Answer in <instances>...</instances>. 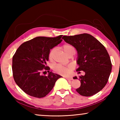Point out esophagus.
I'll return each mask as SVG.
<instances>
[{
	"label": "esophagus",
	"mask_w": 120,
	"mask_h": 120,
	"mask_svg": "<svg viewBox=\"0 0 120 120\" xmlns=\"http://www.w3.org/2000/svg\"><path fill=\"white\" fill-rule=\"evenodd\" d=\"M68 80H73V78H71V77H65Z\"/></svg>",
	"instance_id": "esophagus-1"
}]
</instances>
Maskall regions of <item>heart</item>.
I'll use <instances>...</instances> for the list:
<instances>
[{
	"label": "heart",
	"mask_w": 120,
	"mask_h": 120,
	"mask_svg": "<svg viewBox=\"0 0 120 120\" xmlns=\"http://www.w3.org/2000/svg\"><path fill=\"white\" fill-rule=\"evenodd\" d=\"M62 49L64 52L68 55L69 53H75V48L72 45L70 44H65L62 46ZM55 51V48H52L51 50L50 51L49 53V59L50 60H52L53 59V56L54 52ZM72 68V66L69 67H64L62 66L60 64H56L54 67V70L58 73L59 74L62 75H68L69 74L70 71L71 70Z\"/></svg>",
	"instance_id": "heart-1"
}]
</instances>
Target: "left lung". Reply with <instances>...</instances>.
Instances as JSON below:
<instances>
[{
	"label": "left lung",
	"instance_id": "obj_1",
	"mask_svg": "<svg viewBox=\"0 0 120 120\" xmlns=\"http://www.w3.org/2000/svg\"><path fill=\"white\" fill-rule=\"evenodd\" d=\"M62 38L77 51L79 67L77 71L85 72L84 76L79 77L81 85L76 91L84 96L96 94L107 84L112 70L111 59L105 46L87 33L64 36ZM73 78L76 79L77 77Z\"/></svg>",
	"mask_w": 120,
	"mask_h": 120
}]
</instances>
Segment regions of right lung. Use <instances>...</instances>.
Segmentation results:
<instances>
[{"mask_svg":"<svg viewBox=\"0 0 120 120\" xmlns=\"http://www.w3.org/2000/svg\"><path fill=\"white\" fill-rule=\"evenodd\" d=\"M62 36H38L24 42L16 50L12 62L13 77L26 94L37 98L45 97L61 77L50 72V68L46 65L50 50L61 42ZM44 70H48V76L41 74Z\"/></svg>","mask_w":120,"mask_h":120,"instance_id":"1","label":"right lung"}]
</instances>
